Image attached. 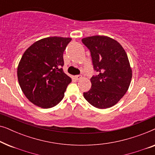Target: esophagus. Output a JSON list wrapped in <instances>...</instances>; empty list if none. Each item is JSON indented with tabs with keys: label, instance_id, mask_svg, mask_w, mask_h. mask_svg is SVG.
Here are the masks:
<instances>
[{
	"label": "esophagus",
	"instance_id": "1",
	"mask_svg": "<svg viewBox=\"0 0 155 155\" xmlns=\"http://www.w3.org/2000/svg\"><path fill=\"white\" fill-rule=\"evenodd\" d=\"M75 78L76 80H80V79H81V78H82V75H77L75 76Z\"/></svg>",
	"mask_w": 155,
	"mask_h": 155
}]
</instances>
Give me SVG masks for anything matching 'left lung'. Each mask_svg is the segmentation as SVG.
I'll return each instance as SVG.
<instances>
[{
	"mask_svg": "<svg viewBox=\"0 0 155 155\" xmlns=\"http://www.w3.org/2000/svg\"><path fill=\"white\" fill-rule=\"evenodd\" d=\"M82 41L90 50L97 73L91 78L92 87L83 93L84 99L98 109L111 107L130 86L132 70L128 56L118 41L106 36L86 37Z\"/></svg>",
	"mask_w": 155,
	"mask_h": 155,
	"instance_id": "8db88e82",
	"label": "left lung"
}]
</instances>
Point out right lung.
<instances>
[{"label":"right lung","mask_w":155,"mask_h":155,"mask_svg":"<svg viewBox=\"0 0 155 155\" xmlns=\"http://www.w3.org/2000/svg\"><path fill=\"white\" fill-rule=\"evenodd\" d=\"M71 38L53 37L36 41L27 48L18 68L23 93L31 103L44 109L62 100L71 78L63 70V52Z\"/></svg>","instance_id":"add662e5"}]
</instances>
